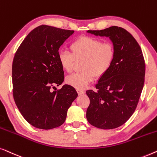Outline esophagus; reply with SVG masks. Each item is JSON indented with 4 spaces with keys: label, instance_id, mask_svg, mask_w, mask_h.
Segmentation results:
<instances>
[{
    "label": "esophagus",
    "instance_id": "34e87169",
    "mask_svg": "<svg viewBox=\"0 0 157 157\" xmlns=\"http://www.w3.org/2000/svg\"><path fill=\"white\" fill-rule=\"evenodd\" d=\"M78 93L81 95V94H84L85 93V91L84 90H78Z\"/></svg>",
    "mask_w": 157,
    "mask_h": 157
}]
</instances>
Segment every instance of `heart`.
<instances>
[{
  "label": "heart",
  "instance_id": "heart-1",
  "mask_svg": "<svg viewBox=\"0 0 157 157\" xmlns=\"http://www.w3.org/2000/svg\"><path fill=\"white\" fill-rule=\"evenodd\" d=\"M71 52L61 51L58 61L61 67L67 72L72 71L75 60L85 59L82 70L66 78V82L78 90L84 89L91 83L95 77L101 78L107 73L113 65L116 57L114 45L92 37H80L70 46Z\"/></svg>",
  "mask_w": 157,
  "mask_h": 157
}]
</instances>
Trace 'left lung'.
Here are the masks:
<instances>
[{
  "instance_id": "1",
  "label": "left lung",
  "mask_w": 157,
  "mask_h": 157,
  "mask_svg": "<svg viewBox=\"0 0 157 157\" xmlns=\"http://www.w3.org/2000/svg\"><path fill=\"white\" fill-rule=\"evenodd\" d=\"M87 33L109 37L116 57L110 70L95 85L97 91H86L90 101L86 117L95 127L114 129L127 122L137 106L144 83V56L135 38L122 28L112 26Z\"/></svg>"
}]
</instances>
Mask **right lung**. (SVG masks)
Returning a JSON list of instances; mask_svg holds the SVG:
<instances>
[{
    "instance_id": "right-lung-1",
    "label": "right lung",
    "mask_w": 157,
    "mask_h": 157,
    "mask_svg": "<svg viewBox=\"0 0 157 157\" xmlns=\"http://www.w3.org/2000/svg\"><path fill=\"white\" fill-rule=\"evenodd\" d=\"M74 33L42 25L28 34L15 52L12 65L13 94L27 122L42 129L65 122L68 108L78 97L72 86L52 89L64 81L58 61L59 48Z\"/></svg>"
}]
</instances>
